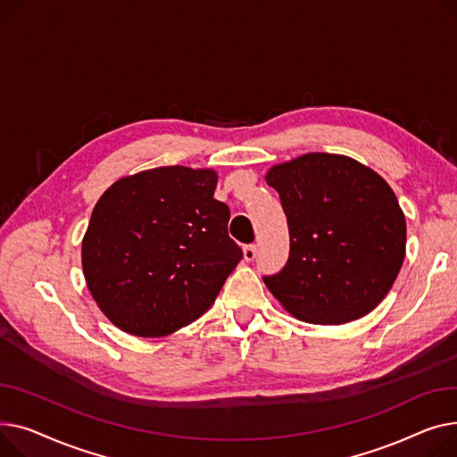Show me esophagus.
<instances>
[{
	"label": "esophagus",
	"instance_id": "1",
	"mask_svg": "<svg viewBox=\"0 0 457 457\" xmlns=\"http://www.w3.org/2000/svg\"><path fill=\"white\" fill-rule=\"evenodd\" d=\"M256 253H258L256 245H245V247H244V258H245L247 262H253V260L256 258Z\"/></svg>",
	"mask_w": 457,
	"mask_h": 457
}]
</instances>
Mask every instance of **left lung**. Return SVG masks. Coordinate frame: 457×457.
<instances>
[{
  "label": "left lung",
  "mask_w": 457,
  "mask_h": 457,
  "mask_svg": "<svg viewBox=\"0 0 457 457\" xmlns=\"http://www.w3.org/2000/svg\"><path fill=\"white\" fill-rule=\"evenodd\" d=\"M265 180L289 228L284 270L263 282L306 323L343 325L377 308L406 256V218L391 186L358 160L306 153Z\"/></svg>",
  "instance_id": "1"
}]
</instances>
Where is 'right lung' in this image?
<instances>
[{
  "label": "right lung",
  "mask_w": 457,
  "mask_h": 457,
  "mask_svg": "<svg viewBox=\"0 0 457 457\" xmlns=\"http://www.w3.org/2000/svg\"><path fill=\"white\" fill-rule=\"evenodd\" d=\"M216 186L213 170L166 166L121 177L99 197L80 260L94 301L120 330L162 337L216 301L244 258Z\"/></svg>",
  "instance_id": "1"
}]
</instances>
